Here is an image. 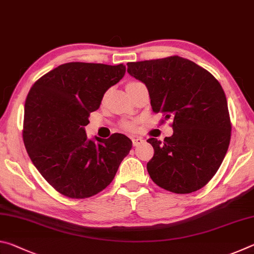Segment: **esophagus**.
Wrapping results in <instances>:
<instances>
[{
	"label": "esophagus",
	"mask_w": 254,
	"mask_h": 254,
	"mask_svg": "<svg viewBox=\"0 0 254 254\" xmlns=\"http://www.w3.org/2000/svg\"><path fill=\"white\" fill-rule=\"evenodd\" d=\"M142 142H143V139H142V137H140V136L133 137V139H132V144L134 145V147H136V145L141 144Z\"/></svg>",
	"instance_id": "1"
}]
</instances>
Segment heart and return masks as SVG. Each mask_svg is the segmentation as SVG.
Here are the masks:
<instances>
[{
    "mask_svg": "<svg viewBox=\"0 0 254 254\" xmlns=\"http://www.w3.org/2000/svg\"><path fill=\"white\" fill-rule=\"evenodd\" d=\"M133 83H135V81H133ZM133 83H130V84H133ZM130 84H127V85H130ZM123 127L127 128V130H133V128H134V124L130 121H126L123 123Z\"/></svg>",
    "mask_w": 254,
    "mask_h": 254,
    "instance_id": "obj_1",
    "label": "heart"
}]
</instances>
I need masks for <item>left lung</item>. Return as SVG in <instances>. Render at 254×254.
<instances>
[{
  "label": "left lung",
  "instance_id": "8db88e82",
  "mask_svg": "<svg viewBox=\"0 0 254 254\" xmlns=\"http://www.w3.org/2000/svg\"><path fill=\"white\" fill-rule=\"evenodd\" d=\"M127 72L147 86L154 113L173 120V135L163 142L147 140L154 149L147 163L150 177L176 194L198 190L216 174L231 140L221 84L203 67L179 56L127 63Z\"/></svg>",
  "mask_w": 254,
  "mask_h": 254
}]
</instances>
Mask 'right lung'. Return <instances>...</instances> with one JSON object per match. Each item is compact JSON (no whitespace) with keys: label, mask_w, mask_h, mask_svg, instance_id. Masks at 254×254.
<instances>
[{"label":"right lung","mask_w":254,"mask_h":254,"mask_svg":"<svg viewBox=\"0 0 254 254\" xmlns=\"http://www.w3.org/2000/svg\"><path fill=\"white\" fill-rule=\"evenodd\" d=\"M126 66L67 63L38 79L24 104L23 142L34 167L56 190L88 198L105 189L132 148L121 133L88 140L85 127Z\"/></svg>","instance_id":"obj_1"}]
</instances>
